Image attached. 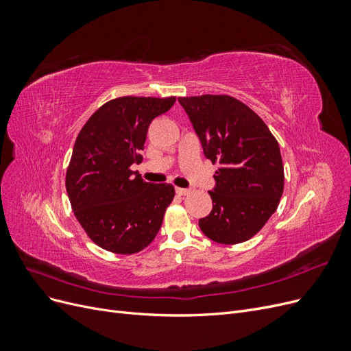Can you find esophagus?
Segmentation results:
<instances>
[{
  "label": "esophagus",
  "instance_id": "esophagus-1",
  "mask_svg": "<svg viewBox=\"0 0 351 351\" xmlns=\"http://www.w3.org/2000/svg\"><path fill=\"white\" fill-rule=\"evenodd\" d=\"M176 192L178 193V195H187L189 192H190V189H184V187H176Z\"/></svg>",
  "mask_w": 351,
  "mask_h": 351
}]
</instances>
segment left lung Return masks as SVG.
<instances>
[{"label":"left lung","instance_id":"left-lung-1","mask_svg":"<svg viewBox=\"0 0 351 351\" xmlns=\"http://www.w3.org/2000/svg\"><path fill=\"white\" fill-rule=\"evenodd\" d=\"M212 162H219L209 195L212 210L199 219L221 244L252 239L278 208L284 167L278 142L247 105L227 95L178 98Z\"/></svg>","mask_w":351,"mask_h":351}]
</instances>
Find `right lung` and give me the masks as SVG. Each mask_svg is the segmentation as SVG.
<instances>
[{
    "label": "right lung",
    "instance_id": "right-lung-1",
    "mask_svg": "<svg viewBox=\"0 0 351 351\" xmlns=\"http://www.w3.org/2000/svg\"><path fill=\"white\" fill-rule=\"evenodd\" d=\"M174 97H123L92 114L73 147L66 189L74 215L99 247L133 254L161 228L174 186L147 183L130 169L141 162L146 133Z\"/></svg>",
    "mask_w": 351,
    "mask_h": 351
}]
</instances>
